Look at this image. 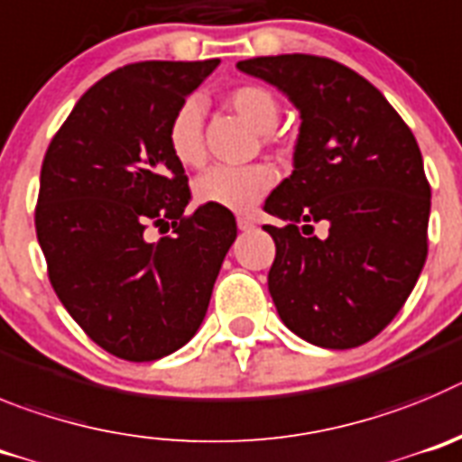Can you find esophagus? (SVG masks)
I'll return each instance as SVG.
<instances>
[{"instance_id": "esophagus-1", "label": "esophagus", "mask_w": 462, "mask_h": 462, "mask_svg": "<svg viewBox=\"0 0 462 462\" xmlns=\"http://www.w3.org/2000/svg\"><path fill=\"white\" fill-rule=\"evenodd\" d=\"M236 227H239L241 232H248L255 227V223H253L251 218H244V216H241V218H236Z\"/></svg>"}]
</instances>
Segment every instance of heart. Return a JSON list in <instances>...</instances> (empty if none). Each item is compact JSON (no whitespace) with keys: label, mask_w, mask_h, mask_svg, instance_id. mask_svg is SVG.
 <instances>
[{"label":"heart","mask_w":462,"mask_h":462,"mask_svg":"<svg viewBox=\"0 0 462 462\" xmlns=\"http://www.w3.org/2000/svg\"><path fill=\"white\" fill-rule=\"evenodd\" d=\"M226 106L235 110L248 126L262 133L269 143V133L278 126L281 106L272 89L262 85H241L226 94ZM168 147L174 161L184 168H200L205 163L202 140V103L186 98L168 124ZM276 184V172L267 163H251L241 168H211L193 184L195 200L200 205L227 209L235 214L251 211Z\"/></svg>","instance_id":"obj_1"}]
</instances>
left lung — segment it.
Instances as JSON below:
<instances>
[{
	"instance_id": "left-lung-1",
	"label": "left lung",
	"mask_w": 462,
	"mask_h": 462,
	"mask_svg": "<svg viewBox=\"0 0 462 462\" xmlns=\"http://www.w3.org/2000/svg\"><path fill=\"white\" fill-rule=\"evenodd\" d=\"M236 69L278 87L301 115L292 174L264 202L285 221L264 226L278 315L319 347L368 343L402 309L428 255L430 186L417 140L380 89L334 60L255 57ZM319 220L330 226L322 240L312 235Z\"/></svg>"
}]
</instances>
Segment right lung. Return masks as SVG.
<instances>
[{
  "label": "right lung",
  "instance_id": "1",
  "mask_svg": "<svg viewBox=\"0 0 462 462\" xmlns=\"http://www.w3.org/2000/svg\"><path fill=\"white\" fill-rule=\"evenodd\" d=\"M221 60L138 61L89 87L45 152L36 236L57 297L110 355L153 361L200 329L236 236L227 209L190 202L168 147L174 110ZM149 225L173 235L152 242Z\"/></svg>",
  "mask_w": 462,
  "mask_h": 462
}]
</instances>
